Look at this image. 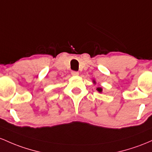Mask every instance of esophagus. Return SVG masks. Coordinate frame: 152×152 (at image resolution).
<instances>
[{
  "instance_id": "obj_1",
  "label": "esophagus",
  "mask_w": 152,
  "mask_h": 152,
  "mask_svg": "<svg viewBox=\"0 0 152 152\" xmlns=\"http://www.w3.org/2000/svg\"><path fill=\"white\" fill-rule=\"evenodd\" d=\"M71 74H72V76H78V75H79V72H77V71H72Z\"/></svg>"
}]
</instances>
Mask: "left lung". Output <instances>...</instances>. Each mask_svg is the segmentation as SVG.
Instances as JSON below:
<instances>
[{
    "mask_svg": "<svg viewBox=\"0 0 152 152\" xmlns=\"http://www.w3.org/2000/svg\"><path fill=\"white\" fill-rule=\"evenodd\" d=\"M93 83H95V80H93ZM96 90H98V91L99 92V93H102V90H103V89H102L101 88H97Z\"/></svg>",
    "mask_w": 152,
    "mask_h": 152,
    "instance_id": "obj_1",
    "label": "left lung"
}]
</instances>
